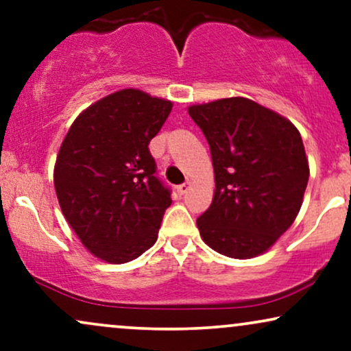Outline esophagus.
Listing matches in <instances>:
<instances>
[{"label":"esophagus","mask_w":351,"mask_h":351,"mask_svg":"<svg viewBox=\"0 0 351 351\" xmlns=\"http://www.w3.org/2000/svg\"><path fill=\"white\" fill-rule=\"evenodd\" d=\"M189 189H191V184H189V182H184V184L177 185V187H176V191H177V193H179V195H184V193L187 192Z\"/></svg>","instance_id":"34e87169"}]
</instances>
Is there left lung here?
<instances>
[{
  "instance_id": "obj_1",
  "label": "left lung",
  "mask_w": 351,
  "mask_h": 351,
  "mask_svg": "<svg viewBox=\"0 0 351 351\" xmlns=\"http://www.w3.org/2000/svg\"><path fill=\"white\" fill-rule=\"evenodd\" d=\"M210 146L215 193L197 218L212 250L237 259L265 253L298 217L308 162L298 128L233 97L189 108Z\"/></svg>"
}]
</instances>
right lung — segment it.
Wrapping results in <instances>:
<instances>
[{
    "instance_id": "add662e5",
    "label": "right lung",
    "mask_w": 351,
    "mask_h": 351,
    "mask_svg": "<svg viewBox=\"0 0 351 351\" xmlns=\"http://www.w3.org/2000/svg\"><path fill=\"white\" fill-rule=\"evenodd\" d=\"M172 103L128 88L93 103L70 126L53 169L62 213L95 256L121 265L158 240L171 187L149 143Z\"/></svg>"
}]
</instances>
